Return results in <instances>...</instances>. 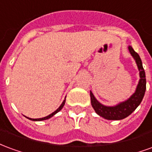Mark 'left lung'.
Returning <instances> with one entry per match:
<instances>
[{
	"instance_id": "1",
	"label": "left lung",
	"mask_w": 152,
	"mask_h": 152,
	"mask_svg": "<svg viewBox=\"0 0 152 152\" xmlns=\"http://www.w3.org/2000/svg\"><path fill=\"white\" fill-rule=\"evenodd\" d=\"M129 51L130 53L131 56L134 58V59L136 62L137 68L139 71V81L137 84L135 92L132 95L126 99L124 102H121L115 106H106L99 102L93 93L90 91V99H91V105L97 114L104 118L106 120H110V121H119L124 119L133 112L135 111L139 106L143 99L144 94L146 92V75H145V71L142 66V63L140 57L134 50L132 46L129 45L128 46Z\"/></svg>"
}]
</instances>
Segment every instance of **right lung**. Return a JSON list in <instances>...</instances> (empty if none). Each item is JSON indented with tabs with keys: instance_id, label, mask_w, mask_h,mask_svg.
Instances as JSON below:
<instances>
[{
	"instance_id": "obj_1",
	"label": "right lung",
	"mask_w": 152,
	"mask_h": 152,
	"mask_svg": "<svg viewBox=\"0 0 152 152\" xmlns=\"http://www.w3.org/2000/svg\"><path fill=\"white\" fill-rule=\"evenodd\" d=\"M65 102H66V98L64 99V100H63V102H62V104L60 105V107H58V108L57 109L56 111H54V112H53V113H51L50 115H47V116H45V117H43V118H38V119H31V118H29V117H26L28 118V119H29V120H31V121H45V120H48V119H50V118L53 117V115L55 114H57L58 112H60L61 110H62V108L63 107V106L65 105Z\"/></svg>"
}]
</instances>
